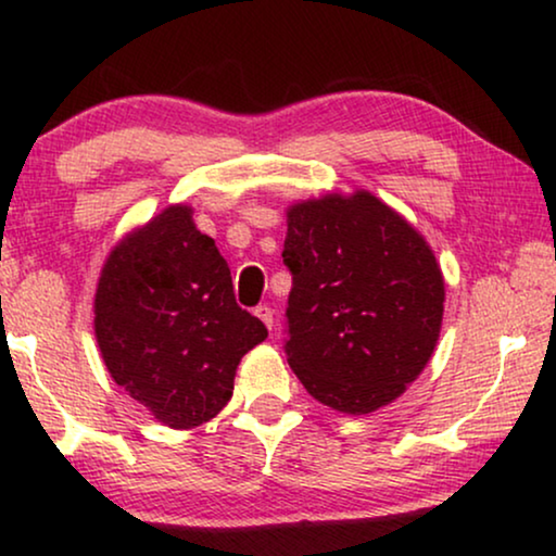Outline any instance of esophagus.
Instances as JSON below:
<instances>
[{
	"label": "esophagus",
	"instance_id": "obj_1",
	"mask_svg": "<svg viewBox=\"0 0 556 556\" xmlns=\"http://www.w3.org/2000/svg\"><path fill=\"white\" fill-rule=\"evenodd\" d=\"M255 316L261 318V321L268 326V329H273V308L268 306V303H261V306L255 308Z\"/></svg>",
	"mask_w": 556,
	"mask_h": 556
}]
</instances>
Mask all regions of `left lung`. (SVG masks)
<instances>
[{"label": "left lung", "mask_w": 556, "mask_h": 556, "mask_svg": "<svg viewBox=\"0 0 556 556\" xmlns=\"http://www.w3.org/2000/svg\"><path fill=\"white\" fill-rule=\"evenodd\" d=\"M288 364L346 415L390 405L430 362L445 283L420 232L369 192L288 207Z\"/></svg>", "instance_id": "left-lung-1"}]
</instances>
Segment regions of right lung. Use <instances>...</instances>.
<instances>
[{
	"label": "right lung",
	"instance_id": "right-lung-1",
	"mask_svg": "<svg viewBox=\"0 0 556 556\" xmlns=\"http://www.w3.org/2000/svg\"><path fill=\"white\" fill-rule=\"evenodd\" d=\"M93 326L113 382L177 430L230 402L240 359L268 337L238 306L227 261L187 204H172L111 250Z\"/></svg>",
	"mask_w": 556,
	"mask_h": 556
}]
</instances>
